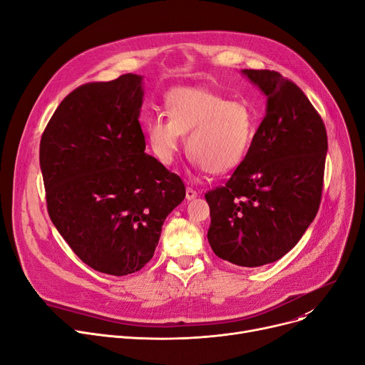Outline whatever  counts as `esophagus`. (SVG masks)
<instances>
[{
	"label": "esophagus",
	"mask_w": 365,
	"mask_h": 365,
	"mask_svg": "<svg viewBox=\"0 0 365 365\" xmlns=\"http://www.w3.org/2000/svg\"><path fill=\"white\" fill-rule=\"evenodd\" d=\"M198 197V192L195 189H192V187H186V200L187 201H190V200H194V198H197Z\"/></svg>",
	"instance_id": "34e87169"
}]
</instances>
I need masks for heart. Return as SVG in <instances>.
I'll use <instances>...</instances> for the list:
<instances>
[{
	"label": "heart",
	"instance_id": "heart-1",
	"mask_svg": "<svg viewBox=\"0 0 365 365\" xmlns=\"http://www.w3.org/2000/svg\"><path fill=\"white\" fill-rule=\"evenodd\" d=\"M165 113L145 123L149 146L163 164H171L187 134L186 149L208 173L223 175L248 155L257 120L250 105L201 87L173 88L165 96Z\"/></svg>",
	"mask_w": 365,
	"mask_h": 365
}]
</instances>
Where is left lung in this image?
<instances>
[{"label":"left lung","instance_id":"8db88e82","mask_svg":"<svg viewBox=\"0 0 365 365\" xmlns=\"http://www.w3.org/2000/svg\"><path fill=\"white\" fill-rule=\"evenodd\" d=\"M266 96V115L247 158L208 190V242L217 257L257 267L289 253L315 219L327 131L309 99L279 72L242 69Z\"/></svg>","mask_w":365,"mask_h":365}]
</instances>
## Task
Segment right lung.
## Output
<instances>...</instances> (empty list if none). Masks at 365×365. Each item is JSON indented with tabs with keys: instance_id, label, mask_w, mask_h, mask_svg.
I'll return each instance as SVG.
<instances>
[{
	"instance_id": "obj_1",
	"label": "right lung",
	"mask_w": 365,
	"mask_h": 365,
	"mask_svg": "<svg viewBox=\"0 0 365 365\" xmlns=\"http://www.w3.org/2000/svg\"><path fill=\"white\" fill-rule=\"evenodd\" d=\"M142 76L125 73L69 93L40 143L47 210L72 252L94 271H140L165 217L186 195L182 179L145 153Z\"/></svg>"
}]
</instances>
